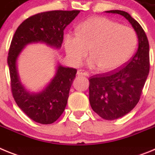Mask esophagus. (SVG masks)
<instances>
[{
  "instance_id": "1",
  "label": "esophagus",
  "mask_w": 155,
  "mask_h": 155,
  "mask_svg": "<svg viewBox=\"0 0 155 155\" xmlns=\"http://www.w3.org/2000/svg\"><path fill=\"white\" fill-rule=\"evenodd\" d=\"M78 74L84 75V76H86V77L89 76V73H88L87 71H84V70H78Z\"/></svg>"
}]
</instances>
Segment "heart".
Listing matches in <instances>:
<instances>
[{"label":"heart","mask_w":155,"mask_h":155,"mask_svg":"<svg viewBox=\"0 0 155 155\" xmlns=\"http://www.w3.org/2000/svg\"><path fill=\"white\" fill-rule=\"evenodd\" d=\"M137 45V35L132 28L110 19L90 18L79 25L78 33L64 36L65 50L71 61L79 65L89 49L88 66L112 71L124 65Z\"/></svg>","instance_id":"obj_1"}]
</instances>
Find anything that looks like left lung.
I'll return each instance as SVG.
<instances>
[{"instance_id": "obj_1", "label": "left lung", "mask_w": 155, "mask_h": 155, "mask_svg": "<svg viewBox=\"0 0 155 155\" xmlns=\"http://www.w3.org/2000/svg\"><path fill=\"white\" fill-rule=\"evenodd\" d=\"M106 12L125 17L138 37L137 51L123 68L89 79V102L93 111L104 120H114L130 113L139 102L150 70L149 43L143 28L127 12Z\"/></svg>"}]
</instances>
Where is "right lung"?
<instances>
[{"mask_svg": "<svg viewBox=\"0 0 155 155\" xmlns=\"http://www.w3.org/2000/svg\"><path fill=\"white\" fill-rule=\"evenodd\" d=\"M79 12L78 10L51 11L34 15L18 27L12 38L8 57L12 95L18 106L39 124H53L64 113L77 70L59 65L56 75L47 87L41 92L30 94L19 81L16 67L18 57L23 48L31 42H45L53 47L61 48L64 28Z\"/></svg>", "mask_w": 155, "mask_h": 155, "instance_id": "add662e5", "label": "right lung"}]
</instances>
